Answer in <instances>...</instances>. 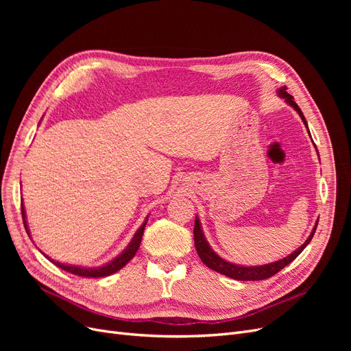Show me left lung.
I'll return each mask as SVG.
<instances>
[{"instance_id":"1","label":"left lung","mask_w":351,"mask_h":351,"mask_svg":"<svg viewBox=\"0 0 351 351\" xmlns=\"http://www.w3.org/2000/svg\"><path fill=\"white\" fill-rule=\"evenodd\" d=\"M278 97L282 98L287 104L290 105V107H293L297 114L300 115V119L303 120L306 129H307V133H309L311 136V132H309V127H307V121L304 119V115L302 112V110L299 108V105H297L294 102V98L291 97L290 93H287V88L282 86L277 90ZM317 152V151H316ZM319 155V154H317ZM316 227H317V221L316 224L311 232V236L307 237V240L302 244V246L299 249H295L293 253H290L289 256H285L280 261H275V262H271V263H265V265H256V267H247V265H237V263H232V262H228L226 259H222L219 254H217L214 252V249H212L209 246V243L204 234V230H202V226H200V221H199V217L195 218V228H193V236H195V246H196V252L199 254L200 261L204 262L208 268L214 269L222 275H226V277H230L232 280H239V281H259V280H267L269 277H272V275L277 274L278 271H281L282 268H285L287 265L291 263L299 254L304 250V247L307 246V244L311 243L315 231H316Z\"/></svg>"}]
</instances>
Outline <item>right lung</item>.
Instances as JSON below:
<instances>
[{
    "label": "right lung",
    "instance_id": "add662e5",
    "mask_svg": "<svg viewBox=\"0 0 351 351\" xmlns=\"http://www.w3.org/2000/svg\"><path fill=\"white\" fill-rule=\"evenodd\" d=\"M22 217H23V224H25L26 232H27L29 237H30V230H29V227H27L26 210H25V206H23V205H22ZM147 218H149V215H147V217L145 218V221H143V224L141 226V228L134 232V236H133L132 241H130L129 244H127V247L119 254V256H115V258H114L112 261H110L108 263L102 265V267H93V268H90V267H79V265H69V263H62V262L51 259L49 256H47L45 253H42V254H44V256H45L47 259H49L52 263L57 265L58 268L64 269V271H67V272H70V274L79 275V277H86V278L108 277V275H111V274H114V272H117V271H120L127 262H130V261L134 258V254H136L137 249H139V246H141L142 236H143V230H145V227H146Z\"/></svg>",
    "mask_w": 351,
    "mask_h": 351
}]
</instances>
